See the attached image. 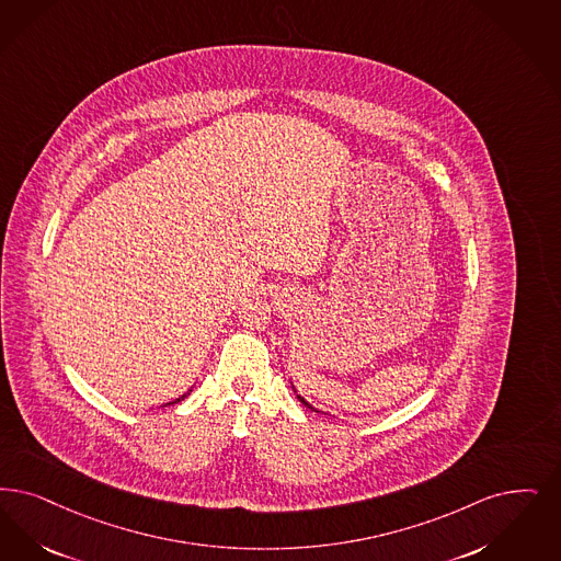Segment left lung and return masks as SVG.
I'll return each instance as SVG.
<instances>
[{
	"instance_id": "1",
	"label": "left lung",
	"mask_w": 561,
	"mask_h": 561,
	"mask_svg": "<svg viewBox=\"0 0 561 561\" xmlns=\"http://www.w3.org/2000/svg\"><path fill=\"white\" fill-rule=\"evenodd\" d=\"M291 383V381H290ZM291 390H294V392H296V388H294V383H291ZM296 399H298V401H300V403L305 404V407H307V409H311V411H317V413H323V411H319V409H314L313 404L309 403V401H305V397H300V394H298V392H296Z\"/></svg>"
}]
</instances>
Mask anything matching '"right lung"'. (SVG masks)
<instances>
[{"instance_id": "right-lung-1", "label": "right lung", "mask_w": 561, "mask_h": 561, "mask_svg": "<svg viewBox=\"0 0 561 561\" xmlns=\"http://www.w3.org/2000/svg\"><path fill=\"white\" fill-rule=\"evenodd\" d=\"M190 392H192V388H190V390H187V392H183V394H181L180 399H175V401H171V403H164V404H162V407H169V404L181 403V401H183V399H187V397H190Z\"/></svg>"}]
</instances>
